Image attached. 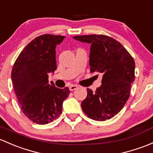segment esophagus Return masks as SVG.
Segmentation results:
<instances>
[{"label":"esophagus","mask_w":153,"mask_h":153,"mask_svg":"<svg viewBox=\"0 0 153 153\" xmlns=\"http://www.w3.org/2000/svg\"><path fill=\"white\" fill-rule=\"evenodd\" d=\"M77 88H78V86L76 85H71L69 87V89H70V91H74V90H76Z\"/></svg>","instance_id":"34e87169"}]
</instances>
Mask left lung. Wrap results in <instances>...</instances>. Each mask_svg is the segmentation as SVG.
<instances>
[{
    "instance_id": "obj_1",
    "label": "left lung",
    "mask_w": 153,
    "mask_h": 153,
    "mask_svg": "<svg viewBox=\"0 0 153 153\" xmlns=\"http://www.w3.org/2000/svg\"><path fill=\"white\" fill-rule=\"evenodd\" d=\"M74 39L91 44V72L102 74V85L95 92L87 89L82 109L94 120L111 119L121 111L130 97L131 83L135 79L134 59L113 37L92 34L74 36Z\"/></svg>"
}]
</instances>
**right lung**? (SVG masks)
I'll use <instances>...</instances> for the list:
<instances>
[{"label": "right lung", "instance_id": "obj_1", "mask_svg": "<svg viewBox=\"0 0 153 153\" xmlns=\"http://www.w3.org/2000/svg\"><path fill=\"white\" fill-rule=\"evenodd\" d=\"M65 37L42 34L23 48L12 70V81L23 113L31 121L45 124L62 113L70 90L48 83V74L56 69V46Z\"/></svg>", "mask_w": 153, "mask_h": 153}]
</instances>
